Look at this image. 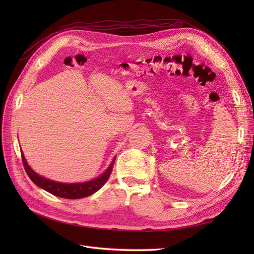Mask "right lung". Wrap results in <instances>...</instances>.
Wrapping results in <instances>:
<instances>
[{
    "instance_id": "1",
    "label": "right lung",
    "mask_w": 254,
    "mask_h": 254,
    "mask_svg": "<svg viewBox=\"0 0 254 254\" xmlns=\"http://www.w3.org/2000/svg\"><path fill=\"white\" fill-rule=\"evenodd\" d=\"M21 156H22V162H23V165H24L26 174L28 175L30 180H32L37 187L43 189L44 190H47L49 193L55 195L57 197L65 198V199H79V198L88 197L92 194H94L95 191H97L99 189H101L107 182V180H108V178L112 173V168H113L114 160H115L113 159L110 166L107 168V170L104 172V174L97 177V178H95L94 180L82 182V183H61V182H56L50 179H45L44 177H41L38 174H36L27 164L22 151H21Z\"/></svg>"
}]
</instances>
